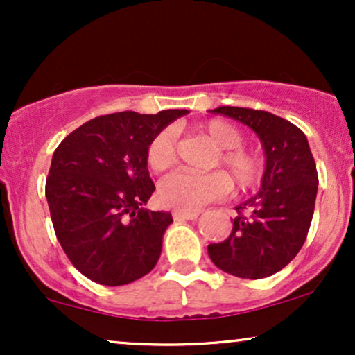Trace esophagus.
Masks as SVG:
<instances>
[{
  "instance_id": "esophagus-1",
  "label": "esophagus",
  "mask_w": 355,
  "mask_h": 355,
  "mask_svg": "<svg viewBox=\"0 0 355 355\" xmlns=\"http://www.w3.org/2000/svg\"><path fill=\"white\" fill-rule=\"evenodd\" d=\"M175 220H193L200 215V211H185V210H173L172 211Z\"/></svg>"
}]
</instances>
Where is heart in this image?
I'll return each mask as SVG.
<instances>
[{
  "mask_svg": "<svg viewBox=\"0 0 355 355\" xmlns=\"http://www.w3.org/2000/svg\"><path fill=\"white\" fill-rule=\"evenodd\" d=\"M202 132L220 148L214 165H223L240 189H252L262 178L263 164L259 155L243 148L242 130L225 120H210L202 125ZM178 160L177 133L165 128L152 138L146 148V164L155 173L172 168ZM230 190V180L222 172H173L158 185V200L170 209L191 211L205 203L225 197Z\"/></svg>",
  "mask_w": 355,
  "mask_h": 355,
  "instance_id": "1",
  "label": "heart"
}]
</instances>
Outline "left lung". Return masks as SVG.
Instances as JSON below:
<instances>
[{"instance_id":"left-lung-1","label":"left lung","mask_w":355,"mask_h":355,"mask_svg":"<svg viewBox=\"0 0 355 355\" xmlns=\"http://www.w3.org/2000/svg\"><path fill=\"white\" fill-rule=\"evenodd\" d=\"M211 113L254 130L262 141L266 170L257 195L235 207L230 235L210 243L209 255L220 270L240 279L270 277L299 254L311 229L319 177L307 137L262 110L218 107Z\"/></svg>"}]
</instances>
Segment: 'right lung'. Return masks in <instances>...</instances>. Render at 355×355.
<instances>
[{"mask_svg": "<svg viewBox=\"0 0 355 355\" xmlns=\"http://www.w3.org/2000/svg\"><path fill=\"white\" fill-rule=\"evenodd\" d=\"M185 113L96 116L53 153L44 193L56 239L73 266L93 282L125 285L157 266L173 218L168 211L144 209L155 190L146 148Z\"/></svg>", "mask_w": 355, "mask_h": 355, "instance_id": "right-lung-1", "label": "right lung"}]
</instances>
